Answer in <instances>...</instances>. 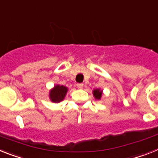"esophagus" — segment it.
Here are the masks:
<instances>
[{
    "mask_svg": "<svg viewBox=\"0 0 158 158\" xmlns=\"http://www.w3.org/2000/svg\"><path fill=\"white\" fill-rule=\"evenodd\" d=\"M77 87H78L79 89H82L83 87V83H78V84H77Z\"/></svg>",
    "mask_w": 158,
    "mask_h": 158,
    "instance_id": "34e87169",
    "label": "esophagus"
}]
</instances>
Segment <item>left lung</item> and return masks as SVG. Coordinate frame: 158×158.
<instances>
[{
    "label": "left lung",
    "mask_w": 158,
    "mask_h": 158,
    "mask_svg": "<svg viewBox=\"0 0 158 158\" xmlns=\"http://www.w3.org/2000/svg\"><path fill=\"white\" fill-rule=\"evenodd\" d=\"M92 94H93V96L95 97V99L99 100L100 99H102L103 91L99 89V88H96V89H94L93 91H92Z\"/></svg>",
    "instance_id": "left-lung-1"
}]
</instances>
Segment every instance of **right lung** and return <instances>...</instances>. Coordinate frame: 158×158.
<instances>
[{"label": "right lung", "mask_w": 158, "mask_h": 158, "mask_svg": "<svg viewBox=\"0 0 158 158\" xmlns=\"http://www.w3.org/2000/svg\"><path fill=\"white\" fill-rule=\"evenodd\" d=\"M67 91H68V88L66 86L59 85V84L54 85L49 92V98L50 101L53 103H57V104L60 103L65 99Z\"/></svg>", "instance_id": "1"}]
</instances>
